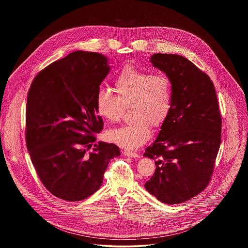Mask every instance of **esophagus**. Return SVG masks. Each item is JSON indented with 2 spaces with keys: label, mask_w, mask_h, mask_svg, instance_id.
<instances>
[{
  "label": "esophagus",
  "mask_w": 248,
  "mask_h": 248,
  "mask_svg": "<svg viewBox=\"0 0 248 248\" xmlns=\"http://www.w3.org/2000/svg\"><path fill=\"white\" fill-rule=\"evenodd\" d=\"M124 154L127 157H131V158H140V154H136V153H132V152H128V151H125L124 152Z\"/></svg>",
  "instance_id": "esophagus-1"
}]
</instances>
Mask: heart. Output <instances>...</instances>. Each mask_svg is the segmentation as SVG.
<instances>
[{"instance_id":"obj_1","label":"heart","mask_w":248,"mask_h":248,"mask_svg":"<svg viewBox=\"0 0 248 248\" xmlns=\"http://www.w3.org/2000/svg\"><path fill=\"white\" fill-rule=\"evenodd\" d=\"M114 90L117 95L102 88L96 92V112L110 123H117L122 118L124 106L132 104L134 122L109 130L107 137L122 148L138 150L151 138V125L162 126L171 112V80L165 74L127 67L116 77Z\"/></svg>"}]
</instances>
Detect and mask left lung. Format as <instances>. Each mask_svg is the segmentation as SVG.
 <instances>
[{"label":"left lung","mask_w":248,"mask_h":248,"mask_svg":"<svg viewBox=\"0 0 248 248\" xmlns=\"http://www.w3.org/2000/svg\"><path fill=\"white\" fill-rule=\"evenodd\" d=\"M172 83V108L146 157L155 161L145 188L167 204L199 194L212 177L221 142V116L209 76L189 59L154 54L150 59Z\"/></svg>","instance_id":"obj_1"}]
</instances>
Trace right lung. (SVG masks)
Listing matches in <instances>:
<instances>
[{
    "label": "right lung",
    "mask_w": 248,
    "mask_h": 248,
    "mask_svg": "<svg viewBox=\"0 0 248 248\" xmlns=\"http://www.w3.org/2000/svg\"><path fill=\"white\" fill-rule=\"evenodd\" d=\"M108 62L101 54L72 52L40 71L28 93L27 149L44 186L62 200L92 195L120 155L115 144L105 142L87 154L103 129L95 94L110 70Z\"/></svg>",
    "instance_id": "obj_1"
}]
</instances>
